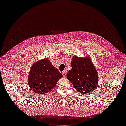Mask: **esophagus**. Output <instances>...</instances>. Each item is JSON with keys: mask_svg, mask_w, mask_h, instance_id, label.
Segmentation results:
<instances>
[{"mask_svg": "<svg viewBox=\"0 0 126 126\" xmlns=\"http://www.w3.org/2000/svg\"><path fill=\"white\" fill-rule=\"evenodd\" d=\"M63 77H66V72H63Z\"/></svg>", "mask_w": 126, "mask_h": 126, "instance_id": "34e87169", "label": "esophagus"}]
</instances>
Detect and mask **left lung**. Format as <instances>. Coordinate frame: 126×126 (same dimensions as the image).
I'll use <instances>...</instances> for the list:
<instances>
[{"instance_id": "left-lung-1", "label": "left lung", "mask_w": 126, "mask_h": 126, "mask_svg": "<svg viewBox=\"0 0 126 126\" xmlns=\"http://www.w3.org/2000/svg\"><path fill=\"white\" fill-rule=\"evenodd\" d=\"M71 66L72 68L67 73V78L78 92L86 94L96 88L98 75L88 56L85 58L74 56L72 58Z\"/></svg>"}]
</instances>
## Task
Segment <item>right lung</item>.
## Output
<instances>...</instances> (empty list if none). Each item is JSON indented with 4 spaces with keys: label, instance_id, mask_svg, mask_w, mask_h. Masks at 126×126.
Returning a JSON list of instances; mask_svg holds the SVG:
<instances>
[{
    "label": "right lung",
    "instance_id": "add662e5",
    "mask_svg": "<svg viewBox=\"0 0 126 126\" xmlns=\"http://www.w3.org/2000/svg\"><path fill=\"white\" fill-rule=\"evenodd\" d=\"M63 74L52 65L48 59L36 61L32 66L28 83L33 93L43 94L49 92Z\"/></svg>",
    "mask_w": 126,
    "mask_h": 126
}]
</instances>
